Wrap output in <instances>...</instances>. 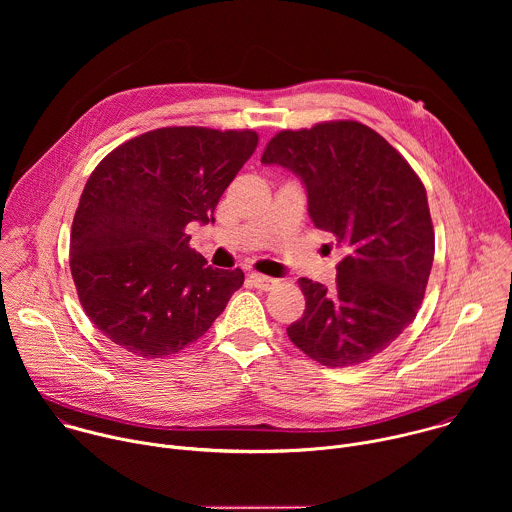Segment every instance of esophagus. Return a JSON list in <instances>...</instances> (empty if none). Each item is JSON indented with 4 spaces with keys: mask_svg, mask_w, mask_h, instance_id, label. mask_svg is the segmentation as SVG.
Instances as JSON below:
<instances>
[{
    "mask_svg": "<svg viewBox=\"0 0 512 512\" xmlns=\"http://www.w3.org/2000/svg\"><path fill=\"white\" fill-rule=\"evenodd\" d=\"M249 279L253 281L255 287H259V289H263V291H269V289H273V287L279 285V279H273V277H267V275H261V273H251Z\"/></svg>",
    "mask_w": 512,
    "mask_h": 512,
    "instance_id": "esophagus-1",
    "label": "esophagus"
}]
</instances>
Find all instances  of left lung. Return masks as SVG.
Returning a JSON list of instances; mask_svg holds the SVG:
<instances>
[{"mask_svg": "<svg viewBox=\"0 0 512 512\" xmlns=\"http://www.w3.org/2000/svg\"><path fill=\"white\" fill-rule=\"evenodd\" d=\"M261 164L302 180L312 223L342 251L334 287L300 279L306 312L289 340L330 369L371 360L415 320L429 279L435 235L419 176L358 121L279 131Z\"/></svg>", "mask_w": 512, "mask_h": 512, "instance_id": "obj_1", "label": "left lung"}]
</instances>
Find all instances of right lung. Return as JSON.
Returning <instances> with one entry per match:
<instances>
[{"instance_id":"obj_1","label":"right lung","mask_w":512,"mask_h":512,"mask_svg":"<svg viewBox=\"0 0 512 512\" xmlns=\"http://www.w3.org/2000/svg\"><path fill=\"white\" fill-rule=\"evenodd\" d=\"M257 133L162 127L115 148L89 176L70 233V273L89 320L143 358L196 342L243 285L188 247L257 148Z\"/></svg>"}]
</instances>
